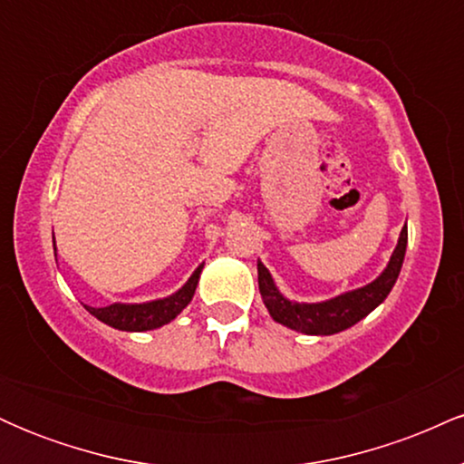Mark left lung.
<instances>
[{
  "mask_svg": "<svg viewBox=\"0 0 464 464\" xmlns=\"http://www.w3.org/2000/svg\"><path fill=\"white\" fill-rule=\"evenodd\" d=\"M406 244L408 228L403 227L395 253H392L384 273L377 276L372 284L358 287V290L344 292V295L335 296V299L323 303H292L284 299V296L279 295V290H276L268 268H266L262 262H257L259 292H262V299L266 303V307H268L270 316H273L276 323L295 329V332L307 335H332L344 332V329H349L351 324L362 321L366 314H371L386 299L388 292L395 285L399 270H401L403 255H406Z\"/></svg>",
  "mask_w": 464,
  "mask_h": 464,
  "instance_id": "left-lung-1",
  "label": "left lung"
}]
</instances>
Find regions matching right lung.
<instances>
[{
  "mask_svg": "<svg viewBox=\"0 0 464 464\" xmlns=\"http://www.w3.org/2000/svg\"><path fill=\"white\" fill-rule=\"evenodd\" d=\"M202 266L194 270L189 281L185 284L177 295L168 296V299H159L150 303H137V305H126V303H113L106 307H87L89 314H93L98 321H102L111 327L121 329V332H148V329H157L161 324L174 321L180 312L188 307V303L194 296L196 285H198Z\"/></svg>",
  "mask_w": 464,
  "mask_h": 464,
  "instance_id": "right-lung-1",
  "label": "right lung"
}]
</instances>
